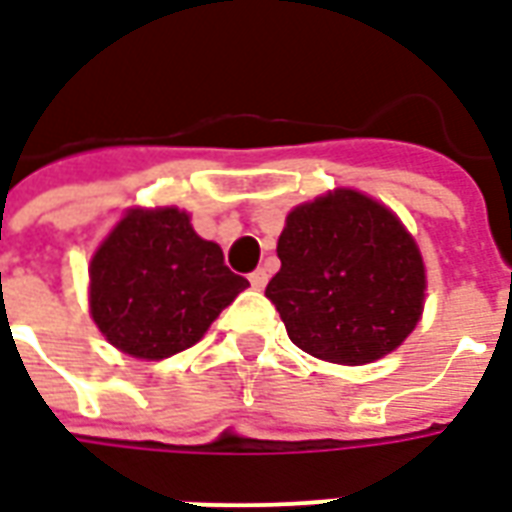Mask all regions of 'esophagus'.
Returning <instances> with one entry per match:
<instances>
[{"label":"esophagus","mask_w":512,"mask_h":512,"mask_svg":"<svg viewBox=\"0 0 512 512\" xmlns=\"http://www.w3.org/2000/svg\"><path fill=\"white\" fill-rule=\"evenodd\" d=\"M266 282H268V274L263 271V268H257V271H252V274H249V285H252L255 290L266 288Z\"/></svg>","instance_id":"34e87169"}]
</instances>
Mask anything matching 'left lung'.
<instances>
[{"instance_id": "1", "label": "left lung", "mask_w": 512, "mask_h": 512, "mask_svg": "<svg viewBox=\"0 0 512 512\" xmlns=\"http://www.w3.org/2000/svg\"><path fill=\"white\" fill-rule=\"evenodd\" d=\"M282 268L266 296L301 351L334 365L376 362L414 332L425 266L392 211L337 189L288 213Z\"/></svg>"}]
</instances>
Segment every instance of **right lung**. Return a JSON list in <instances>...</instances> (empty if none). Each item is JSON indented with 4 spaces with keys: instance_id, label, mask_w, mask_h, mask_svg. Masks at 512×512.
I'll return each mask as SVG.
<instances>
[{
    "instance_id": "1",
    "label": "right lung",
    "mask_w": 512,
    "mask_h": 512,
    "mask_svg": "<svg viewBox=\"0 0 512 512\" xmlns=\"http://www.w3.org/2000/svg\"><path fill=\"white\" fill-rule=\"evenodd\" d=\"M244 277L178 208L131 211L90 263V315L109 343L139 359L186 351L230 307Z\"/></svg>"
}]
</instances>
